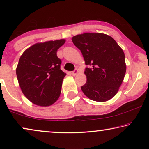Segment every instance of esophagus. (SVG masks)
Instances as JSON below:
<instances>
[{
	"label": "esophagus",
	"mask_w": 149,
	"mask_h": 149,
	"mask_svg": "<svg viewBox=\"0 0 149 149\" xmlns=\"http://www.w3.org/2000/svg\"><path fill=\"white\" fill-rule=\"evenodd\" d=\"M78 72H79V70H78L76 68V69H75L74 71H73V72H72V74L73 75H77V74H78Z\"/></svg>",
	"instance_id": "obj_1"
}]
</instances>
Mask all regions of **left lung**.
I'll return each mask as SVG.
<instances>
[{
	"mask_svg": "<svg viewBox=\"0 0 149 149\" xmlns=\"http://www.w3.org/2000/svg\"><path fill=\"white\" fill-rule=\"evenodd\" d=\"M84 56L87 82L81 87L92 100L105 102L114 97L126 72L125 54L112 37L100 33H85L72 37Z\"/></svg>",
	"mask_w": 149,
	"mask_h": 149,
	"instance_id": "8db88e82",
	"label": "left lung"
}]
</instances>
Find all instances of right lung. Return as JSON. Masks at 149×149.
I'll return each mask as SVG.
<instances>
[{
  "label": "right lung",
  "mask_w": 149,
  "mask_h": 149,
  "mask_svg": "<svg viewBox=\"0 0 149 149\" xmlns=\"http://www.w3.org/2000/svg\"><path fill=\"white\" fill-rule=\"evenodd\" d=\"M65 42L60 39L36 43L20 57L17 81L24 95L35 104L49 107L58 99L66 74L60 70L62 61L56 52Z\"/></svg>",
  "instance_id": "obj_1"
}]
</instances>
